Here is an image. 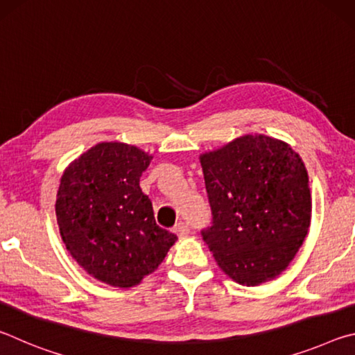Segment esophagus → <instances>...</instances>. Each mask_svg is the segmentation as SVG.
I'll use <instances>...</instances> for the list:
<instances>
[{
    "label": "esophagus",
    "instance_id": "34e87169",
    "mask_svg": "<svg viewBox=\"0 0 355 355\" xmlns=\"http://www.w3.org/2000/svg\"><path fill=\"white\" fill-rule=\"evenodd\" d=\"M173 232H175L180 238H183L189 233V225L186 224V222H178V224L173 227Z\"/></svg>",
    "mask_w": 355,
    "mask_h": 355
}]
</instances>
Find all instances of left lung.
<instances>
[{
  "label": "left lung",
  "mask_w": 355,
  "mask_h": 355,
  "mask_svg": "<svg viewBox=\"0 0 355 355\" xmlns=\"http://www.w3.org/2000/svg\"><path fill=\"white\" fill-rule=\"evenodd\" d=\"M211 225L203 241L245 286L272 280L297 254L311 218L309 175L288 144L245 135L200 156Z\"/></svg>",
  "instance_id": "left-lung-1"
}]
</instances>
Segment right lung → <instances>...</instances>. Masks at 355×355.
Instances as JSON below:
<instances>
[{"mask_svg": "<svg viewBox=\"0 0 355 355\" xmlns=\"http://www.w3.org/2000/svg\"><path fill=\"white\" fill-rule=\"evenodd\" d=\"M152 156L122 142H101L61 178L56 216L71 257L107 285L130 288L163 263L177 235L155 220L139 186Z\"/></svg>", "mask_w": 355, "mask_h": 355, "instance_id": "obj_1", "label": "right lung"}]
</instances>
